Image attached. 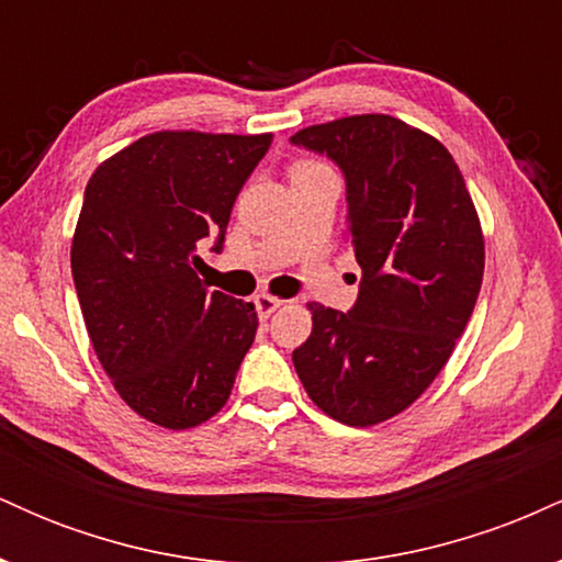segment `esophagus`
I'll use <instances>...</instances> for the list:
<instances>
[{
  "label": "esophagus",
  "instance_id": "34e87169",
  "mask_svg": "<svg viewBox=\"0 0 562 562\" xmlns=\"http://www.w3.org/2000/svg\"><path fill=\"white\" fill-rule=\"evenodd\" d=\"M254 303H256V312H259V317L261 319H269L285 301L274 299V295H269V293H261V295H256Z\"/></svg>",
  "mask_w": 562,
  "mask_h": 562
}]
</instances>
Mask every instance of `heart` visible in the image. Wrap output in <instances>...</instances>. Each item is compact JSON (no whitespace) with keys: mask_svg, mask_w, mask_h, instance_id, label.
<instances>
[{"mask_svg":"<svg viewBox=\"0 0 562 562\" xmlns=\"http://www.w3.org/2000/svg\"><path fill=\"white\" fill-rule=\"evenodd\" d=\"M308 169H322V164H317V160H299V164L293 166V171H308Z\"/></svg>","mask_w":562,"mask_h":562,"instance_id":"b5f03b06","label":"heart"}]
</instances>
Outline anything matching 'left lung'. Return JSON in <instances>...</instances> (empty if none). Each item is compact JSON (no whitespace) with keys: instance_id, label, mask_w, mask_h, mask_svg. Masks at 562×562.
<instances>
[{"instance_id":"1","label":"left lung","mask_w":562,"mask_h":562,"mask_svg":"<svg viewBox=\"0 0 562 562\" xmlns=\"http://www.w3.org/2000/svg\"><path fill=\"white\" fill-rule=\"evenodd\" d=\"M290 142L344 171L362 269L348 314L308 303L312 335L293 364L325 415L370 428L417 402L449 362L481 293V222L447 147L393 115H348Z\"/></svg>"}]
</instances>
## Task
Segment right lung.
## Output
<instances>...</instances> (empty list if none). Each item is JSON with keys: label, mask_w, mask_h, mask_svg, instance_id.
I'll return each instance as SVG.
<instances>
[{"label": "right lung", "mask_w": 562, "mask_h": 562, "mask_svg": "<svg viewBox=\"0 0 562 562\" xmlns=\"http://www.w3.org/2000/svg\"><path fill=\"white\" fill-rule=\"evenodd\" d=\"M272 134L156 132L102 160L70 245L102 370L145 420L187 430L227 404L256 338L254 303L205 290L198 245L222 248Z\"/></svg>", "instance_id": "add662e5"}]
</instances>
